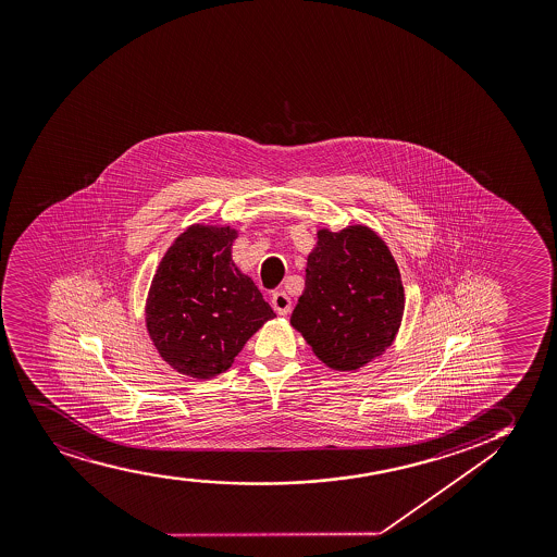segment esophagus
<instances>
[{
    "instance_id": "34e87169",
    "label": "esophagus",
    "mask_w": 557,
    "mask_h": 557,
    "mask_svg": "<svg viewBox=\"0 0 557 557\" xmlns=\"http://www.w3.org/2000/svg\"><path fill=\"white\" fill-rule=\"evenodd\" d=\"M272 308H274L275 313L287 315L290 311V298L283 290H275L272 295Z\"/></svg>"
}]
</instances>
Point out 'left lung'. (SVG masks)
<instances>
[{
    "label": "left lung",
    "mask_w": 557,
    "mask_h": 557,
    "mask_svg": "<svg viewBox=\"0 0 557 557\" xmlns=\"http://www.w3.org/2000/svg\"><path fill=\"white\" fill-rule=\"evenodd\" d=\"M406 308L391 249L364 225L321 228L290 324L324 364L352 371L383 355Z\"/></svg>",
    "instance_id": "8db88e82"
}]
</instances>
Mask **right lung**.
<instances>
[{"label":"right lung","instance_id":"1","mask_svg":"<svg viewBox=\"0 0 557 557\" xmlns=\"http://www.w3.org/2000/svg\"><path fill=\"white\" fill-rule=\"evenodd\" d=\"M236 231L191 225L159 262L146 326L166 364L193 379L233 366L249 337L275 313L233 262Z\"/></svg>","mask_w":557,"mask_h":557}]
</instances>
